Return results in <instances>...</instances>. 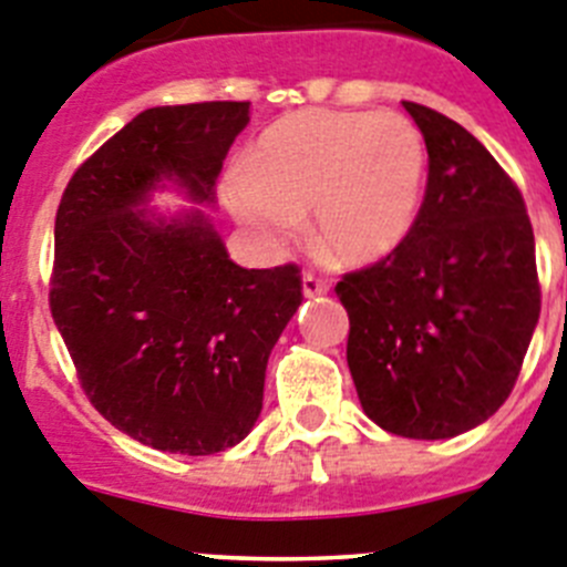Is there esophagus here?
<instances>
[{"label": "esophagus", "instance_id": "obj_1", "mask_svg": "<svg viewBox=\"0 0 567 567\" xmlns=\"http://www.w3.org/2000/svg\"><path fill=\"white\" fill-rule=\"evenodd\" d=\"M300 289H303V298H318V295H327V284L320 278H315L312 272H307L300 278Z\"/></svg>", "mask_w": 567, "mask_h": 567}]
</instances>
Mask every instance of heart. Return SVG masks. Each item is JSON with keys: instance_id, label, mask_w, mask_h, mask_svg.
Wrapping results in <instances>:
<instances>
[{"instance_id": "heart-1", "label": "heart", "mask_w": 567, "mask_h": 567, "mask_svg": "<svg viewBox=\"0 0 567 567\" xmlns=\"http://www.w3.org/2000/svg\"><path fill=\"white\" fill-rule=\"evenodd\" d=\"M429 147L412 118L374 110H300L269 124L224 184L229 213L280 252L309 213L318 252L343 267L389 258L414 233Z\"/></svg>"}]
</instances>
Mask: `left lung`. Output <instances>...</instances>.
Returning <instances> with one entry per match:
<instances>
[{"label":"left lung","mask_w":567,"mask_h":567,"mask_svg":"<svg viewBox=\"0 0 567 567\" xmlns=\"http://www.w3.org/2000/svg\"><path fill=\"white\" fill-rule=\"evenodd\" d=\"M429 187L403 247L346 275V360L365 417L412 440L477 429L508 400L539 320L534 229L519 189L465 127L403 102Z\"/></svg>","instance_id":"8db88e82"}]
</instances>
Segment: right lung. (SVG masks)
I'll use <instances>...</instances> for the list:
<instances>
[{
	"label": "right lung",
	"mask_w": 567,
	"mask_h": 567,
	"mask_svg": "<svg viewBox=\"0 0 567 567\" xmlns=\"http://www.w3.org/2000/svg\"><path fill=\"white\" fill-rule=\"evenodd\" d=\"M249 102L150 107L73 173L56 213L50 312L104 420L169 454L233 449L264 409L267 360L300 307L298 267L244 269L215 207Z\"/></svg>",
	"instance_id": "obj_1"
}]
</instances>
